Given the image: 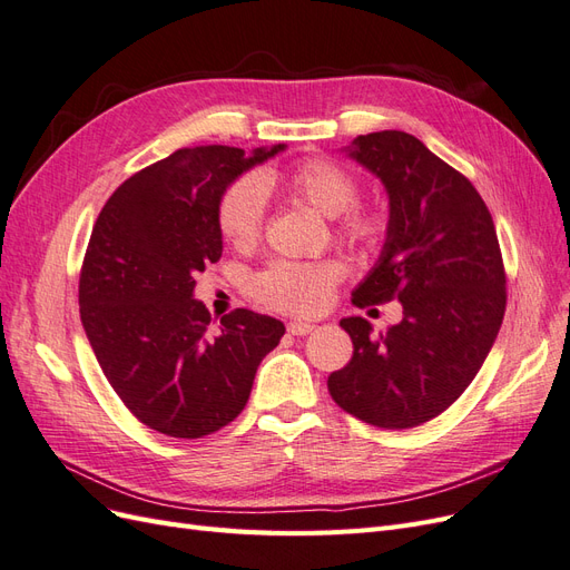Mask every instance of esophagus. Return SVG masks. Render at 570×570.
Here are the masks:
<instances>
[{"mask_svg": "<svg viewBox=\"0 0 570 570\" xmlns=\"http://www.w3.org/2000/svg\"><path fill=\"white\" fill-rule=\"evenodd\" d=\"M316 325H312V323H304V321H292V323H287V333L289 335H308L314 331Z\"/></svg>", "mask_w": 570, "mask_h": 570, "instance_id": "1", "label": "esophagus"}]
</instances>
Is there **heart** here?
Wrapping results in <instances>:
<instances>
[{
  "label": "heart",
  "mask_w": 570,
  "mask_h": 570,
  "mask_svg": "<svg viewBox=\"0 0 570 570\" xmlns=\"http://www.w3.org/2000/svg\"><path fill=\"white\" fill-rule=\"evenodd\" d=\"M266 187L335 218V235L352 247L381 249L390 233L387 214L375 204L354 202L356 180L337 161L314 157L266 174L262 180L243 176L226 187L218 199V230L237 249L249 252L264 237ZM342 268L335 262H275L256 275L254 297L273 312L287 316H318L335 297Z\"/></svg>",
  "instance_id": "1"
}]
</instances>
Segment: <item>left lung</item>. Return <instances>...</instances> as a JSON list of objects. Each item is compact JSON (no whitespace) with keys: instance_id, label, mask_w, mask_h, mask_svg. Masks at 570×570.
I'll use <instances>...</instances> for the list:
<instances>
[{"instance_id":"left-lung-1","label":"left lung","mask_w":570,"mask_h":570,"mask_svg":"<svg viewBox=\"0 0 570 570\" xmlns=\"http://www.w3.org/2000/svg\"><path fill=\"white\" fill-rule=\"evenodd\" d=\"M347 151L390 195L381 262L354 289L352 304L400 299L404 316L377 337L366 318H342L354 354L327 375V392L358 421L416 428L459 400L492 350L507 312L502 249L473 183L419 137L368 132Z\"/></svg>"}]
</instances>
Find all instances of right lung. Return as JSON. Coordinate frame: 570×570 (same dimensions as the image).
<instances>
[{"label":"right lung","instance_id":"add662e5","mask_svg":"<svg viewBox=\"0 0 570 570\" xmlns=\"http://www.w3.org/2000/svg\"><path fill=\"white\" fill-rule=\"evenodd\" d=\"M285 145L178 149L132 174L99 212L85 249L80 321L109 385L161 435L197 440L245 409L262 358L285 325L235 308L212 333L195 275L223 252L218 199Z\"/></svg>","mask_w":570,"mask_h":570}]
</instances>
